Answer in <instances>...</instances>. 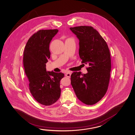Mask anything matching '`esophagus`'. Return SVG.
I'll return each mask as SVG.
<instances>
[{
	"instance_id": "34e87169",
	"label": "esophagus",
	"mask_w": 135,
	"mask_h": 135,
	"mask_svg": "<svg viewBox=\"0 0 135 135\" xmlns=\"http://www.w3.org/2000/svg\"><path fill=\"white\" fill-rule=\"evenodd\" d=\"M71 73L70 71H67L65 74V76L67 77L70 78L71 77Z\"/></svg>"
}]
</instances>
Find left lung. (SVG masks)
<instances>
[{
    "instance_id": "left-lung-1",
    "label": "left lung",
    "mask_w": 135,
    "mask_h": 135,
    "mask_svg": "<svg viewBox=\"0 0 135 135\" xmlns=\"http://www.w3.org/2000/svg\"><path fill=\"white\" fill-rule=\"evenodd\" d=\"M79 40V54L81 63L88 64V73L74 72L71 84L78 98L93 105L104 97L108 89L111 70L110 51L98 31L91 26L70 28Z\"/></svg>"
}]
</instances>
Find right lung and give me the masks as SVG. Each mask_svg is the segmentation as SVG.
I'll return each instance as SVG.
<instances>
[{"mask_svg": "<svg viewBox=\"0 0 135 135\" xmlns=\"http://www.w3.org/2000/svg\"><path fill=\"white\" fill-rule=\"evenodd\" d=\"M58 32L57 29L38 31L28 40L23 52V66L30 92L37 102L46 106L59 99L60 80L64 75L47 71L46 67L50 57V43Z\"/></svg>", "mask_w": 135, "mask_h": 135, "instance_id": "right-lung-1", "label": "right lung"}]
</instances>
